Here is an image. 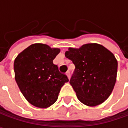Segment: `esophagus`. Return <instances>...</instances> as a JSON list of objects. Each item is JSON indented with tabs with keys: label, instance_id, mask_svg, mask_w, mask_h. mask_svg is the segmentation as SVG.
Wrapping results in <instances>:
<instances>
[{
	"label": "esophagus",
	"instance_id": "obj_1",
	"mask_svg": "<svg viewBox=\"0 0 128 128\" xmlns=\"http://www.w3.org/2000/svg\"><path fill=\"white\" fill-rule=\"evenodd\" d=\"M66 75L67 76H68V79H70V71L67 72Z\"/></svg>",
	"mask_w": 128,
	"mask_h": 128
}]
</instances>
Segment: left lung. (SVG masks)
Returning <instances> with one entry per match:
<instances>
[{"label":"left lung","instance_id":"obj_1","mask_svg":"<svg viewBox=\"0 0 128 128\" xmlns=\"http://www.w3.org/2000/svg\"><path fill=\"white\" fill-rule=\"evenodd\" d=\"M65 55L76 66L70 83L78 100L88 106L107 100L116 82L118 61L114 55L97 43L69 48Z\"/></svg>","mask_w":128,"mask_h":128}]
</instances>
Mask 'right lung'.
<instances>
[{
  "instance_id": "add662e5",
  "label": "right lung",
  "mask_w": 128,
  "mask_h": 128,
  "mask_svg": "<svg viewBox=\"0 0 128 128\" xmlns=\"http://www.w3.org/2000/svg\"><path fill=\"white\" fill-rule=\"evenodd\" d=\"M60 52L46 44H32L14 61L15 79L20 90L31 105L46 108L58 98L62 86L69 81L53 60Z\"/></svg>"
}]
</instances>
